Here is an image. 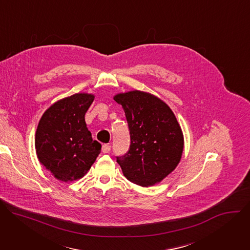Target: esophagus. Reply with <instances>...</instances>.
I'll return each mask as SVG.
<instances>
[{
  "instance_id": "obj_1",
  "label": "esophagus",
  "mask_w": 250,
  "mask_h": 250,
  "mask_svg": "<svg viewBox=\"0 0 250 250\" xmlns=\"http://www.w3.org/2000/svg\"><path fill=\"white\" fill-rule=\"evenodd\" d=\"M102 151L104 153H109L111 151V146L109 145H104L103 147H102Z\"/></svg>"
}]
</instances>
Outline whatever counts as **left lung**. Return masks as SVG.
I'll use <instances>...</instances> for the list:
<instances>
[{
    "mask_svg": "<svg viewBox=\"0 0 250 250\" xmlns=\"http://www.w3.org/2000/svg\"><path fill=\"white\" fill-rule=\"evenodd\" d=\"M114 100L122 104L128 124V151L117 157L127 180L142 187L161 182L179 164L184 137L177 119L162 100L146 92L121 93Z\"/></svg>",
    "mask_w": 250,
    "mask_h": 250,
    "instance_id": "1",
    "label": "left lung"
}]
</instances>
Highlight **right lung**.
Listing matches in <instances>:
<instances>
[{"instance_id":"obj_1","label":"right lung","mask_w":250,"mask_h":250,"mask_svg":"<svg viewBox=\"0 0 250 250\" xmlns=\"http://www.w3.org/2000/svg\"><path fill=\"white\" fill-rule=\"evenodd\" d=\"M95 96L78 93L51 104L42 115L35 133L40 162L56 179L69 182L82 178L101 152L93 140L85 114Z\"/></svg>"}]
</instances>
